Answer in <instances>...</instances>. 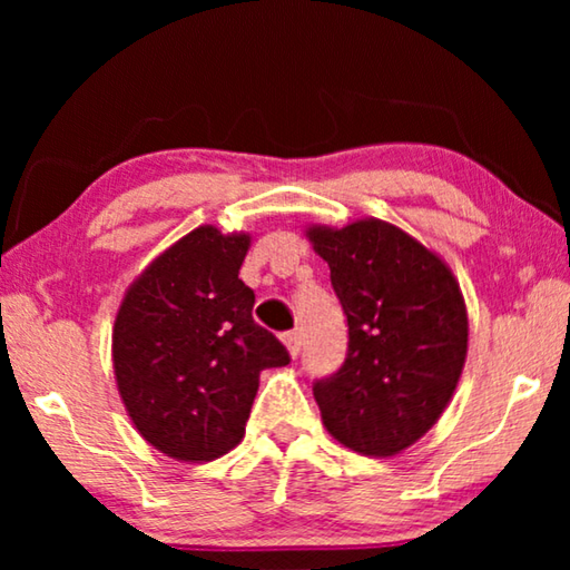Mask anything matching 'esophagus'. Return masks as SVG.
<instances>
[{
    "instance_id": "1",
    "label": "esophagus",
    "mask_w": 570,
    "mask_h": 570,
    "mask_svg": "<svg viewBox=\"0 0 570 570\" xmlns=\"http://www.w3.org/2000/svg\"><path fill=\"white\" fill-rule=\"evenodd\" d=\"M282 340H284V344H286L288 354H292L294 360H296L298 352H302V334H298V332H286V334L282 336Z\"/></svg>"
}]
</instances>
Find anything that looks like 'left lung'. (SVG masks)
Listing matches in <instances>:
<instances>
[{"mask_svg":"<svg viewBox=\"0 0 570 570\" xmlns=\"http://www.w3.org/2000/svg\"><path fill=\"white\" fill-rule=\"evenodd\" d=\"M350 326L342 366L314 380L324 428L342 445L390 458L420 440L458 387L468 314L450 268L384 220L308 228Z\"/></svg>","mask_w":570,"mask_h":570,"instance_id":"left-lung-1","label":"left lung"}]
</instances>
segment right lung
I'll return each instance as SVG.
<instances>
[{
    "label": "right lung",
    "mask_w": 570,
    "mask_h": 570,
    "mask_svg": "<svg viewBox=\"0 0 570 570\" xmlns=\"http://www.w3.org/2000/svg\"><path fill=\"white\" fill-rule=\"evenodd\" d=\"M248 236L200 226L130 286L112 330L120 397L135 428L168 458L216 460L244 438L258 374L292 362L250 316L238 278Z\"/></svg>",
    "instance_id": "1"
}]
</instances>
